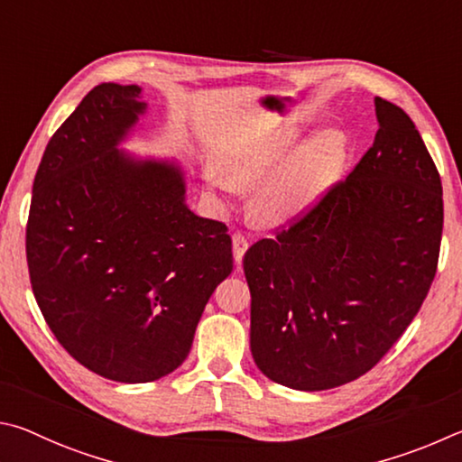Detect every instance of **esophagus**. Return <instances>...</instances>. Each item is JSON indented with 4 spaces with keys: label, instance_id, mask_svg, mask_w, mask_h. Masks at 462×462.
Masks as SVG:
<instances>
[{
    "label": "esophagus",
    "instance_id": "1",
    "mask_svg": "<svg viewBox=\"0 0 462 462\" xmlns=\"http://www.w3.org/2000/svg\"><path fill=\"white\" fill-rule=\"evenodd\" d=\"M247 247H249V241H247L244 233H241V231L233 233V257H236V263L244 262V255L247 252Z\"/></svg>",
    "mask_w": 462,
    "mask_h": 462
}]
</instances>
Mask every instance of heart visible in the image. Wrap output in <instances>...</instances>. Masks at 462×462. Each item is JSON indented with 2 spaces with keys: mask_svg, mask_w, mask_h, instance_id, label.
<instances>
[{
  "mask_svg": "<svg viewBox=\"0 0 462 462\" xmlns=\"http://www.w3.org/2000/svg\"><path fill=\"white\" fill-rule=\"evenodd\" d=\"M300 142L302 129L284 127L276 134L233 145L221 153L226 174L210 168L207 182L223 194H233L237 186L260 184L254 197L255 215L265 223L292 221L333 189L346 158L345 137L335 129L319 134L293 157Z\"/></svg>",
  "mask_w": 462,
  "mask_h": 462,
  "instance_id": "obj_1",
  "label": "heart"
}]
</instances>
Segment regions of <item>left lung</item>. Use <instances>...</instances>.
Here are the masks:
<instances>
[{"label": "left lung", "instance_id": "left-lung-1", "mask_svg": "<svg viewBox=\"0 0 462 462\" xmlns=\"http://www.w3.org/2000/svg\"><path fill=\"white\" fill-rule=\"evenodd\" d=\"M374 145L317 205L247 249L252 355L302 392L374 369L422 306L439 265L442 182L414 121L375 97Z\"/></svg>", "mask_w": 462, "mask_h": 462}]
</instances>
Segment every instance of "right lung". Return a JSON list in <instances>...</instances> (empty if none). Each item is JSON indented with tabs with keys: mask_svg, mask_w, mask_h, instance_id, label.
Listing matches in <instances>:
<instances>
[{
	"mask_svg": "<svg viewBox=\"0 0 462 462\" xmlns=\"http://www.w3.org/2000/svg\"><path fill=\"white\" fill-rule=\"evenodd\" d=\"M137 85L88 91L48 142L32 189V292L80 365L121 383L186 359L215 288L233 270L226 225L194 215L170 162L117 150L145 111Z\"/></svg>",
	"mask_w": 462,
	"mask_h": 462,
	"instance_id": "1",
	"label": "right lung"
}]
</instances>
